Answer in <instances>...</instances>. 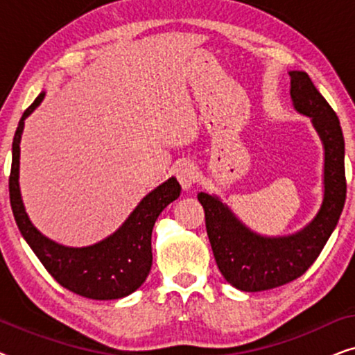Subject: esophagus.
I'll list each match as a JSON object with an SVG mask.
<instances>
[{
	"label": "esophagus",
	"mask_w": 355,
	"mask_h": 355,
	"mask_svg": "<svg viewBox=\"0 0 355 355\" xmlns=\"http://www.w3.org/2000/svg\"><path fill=\"white\" fill-rule=\"evenodd\" d=\"M176 178L179 184H181L182 189H191L193 184H196L197 179V169L191 162H182L176 166Z\"/></svg>",
	"instance_id": "obj_1"
}]
</instances>
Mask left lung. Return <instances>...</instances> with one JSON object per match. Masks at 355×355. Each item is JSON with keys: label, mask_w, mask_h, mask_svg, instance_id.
<instances>
[{"label": "left lung", "mask_w": 355, "mask_h": 355, "mask_svg": "<svg viewBox=\"0 0 355 355\" xmlns=\"http://www.w3.org/2000/svg\"><path fill=\"white\" fill-rule=\"evenodd\" d=\"M289 76L294 108L312 119L324 148V193L317 216L295 234L266 237L242 225L218 197L197 196L218 268L227 283L245 293L278 288L302 276L323 250L346 202L344 137L338 116L307 72L291 71Z\"/></svg>", "instance_id": "8db88e82"}]
</instances>
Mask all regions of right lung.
Segmentation results:
<instances>
[{"label": "right lung", "mask_w": 355, "mask_h": 355, "mask_svg": "<svg viewBox=\"0 0 355 355\" xmlns=\"http://www.w3.org/2000/svg\"><path fill=\"white\" fill-rule=\"evenodd\" d=\"M45 92L24 111L12 140L9 200L19 231L48 273L62 288L95 300L121 299L137 291L152 268V231L159 213L181 193L176 178L147 193L118 231L89 247H66L48 239L32 225L19 189V157L24 121L42 103Z\"/></svg>", "instance_id": "1"}]
</instances>
